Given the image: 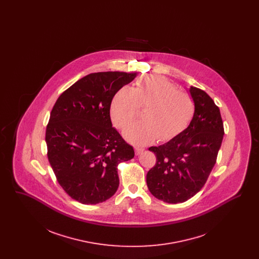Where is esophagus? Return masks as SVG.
<instances>
[{"label":"esophagus","instance_id":"34e87169","mask_svg":"<svg viewBox=\"0 0 259 259\" xmlns=\"http://www.w3.org/2000/svg\"><path fill=\"white\" fill-rule=\"evenodd\" d=\"M145 150V148H139V147H136L135 148V153L137 155H139V154H141L143 151Z\"/></svg>","mask_w":259,"mask_h":259}]
</instances>
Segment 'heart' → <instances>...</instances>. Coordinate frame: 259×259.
<instances>
[{"label":"heart","instance_id":"1","mask_svg":"<svg viewBox=\"0 0 259 259\" xmlns=\"http://www.w3.org/2000/svg\"><path fill=\"white\" fill-rule=\"evenodd\" d=\"M146 108L144 120L130 125L125 138L136 145H148L158 139L167 142L184 132L195 113V102L190 94L178 90L160 75L139 78L135 87L119 88L111 103V120L117 128H125Z\"/></svg>","mask_w":259,"mask_h":259}]
</instances>
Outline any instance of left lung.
Returning a JSON list of instances; mask_svg holds the SVG:
<instances>
[{
  "label": "left lung",
  "instance_id": "8db88e82",
  "mask_svg": "<svg viewBox=\"0 0 259 259\" xmlns=\"http://www.w3.org/2000/svg\"><path fill=\"white\" fill-rule=\"evenodd\" d=\"M189 92L195 102V113L180 135L148 150L156 156L147 174L150 193L163 202L184 203L205 185L222 146L224 128L219 107L197 87Z\"/></svg>",
  "mask_w": 259,
  "mask_h": 259
}]
</instances>
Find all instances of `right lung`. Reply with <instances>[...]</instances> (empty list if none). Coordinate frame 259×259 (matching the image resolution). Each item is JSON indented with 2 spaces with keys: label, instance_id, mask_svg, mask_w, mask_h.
I'll use <instances>...</instances> for the list:
<instances>
[{
  "label": "right lung",
  "instance_id": "right-lung-1",
  "mask_svg": "<svg viewBox=\"0 0 259 259\" xmlns=\"http://www.w3.org/2000/svg\"><path fill=\"white\" fill-rule=\"evenodd\" d=\"M136 74H87L62 93L50 112L48 158L62 188L81 204L110 199L119 185L118 164L135 155L112 127L110 109L116 91Z\"/></svg>",
  "mask_w": 259,
  "mask_h": 259
}]
</instances>
